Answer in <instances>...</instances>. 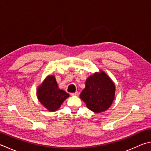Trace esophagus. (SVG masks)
Listing matches in <instances>:
<instances>
[{"label":"esophagus","mask_w":151,"mask_h":151,"mask_svg":"<svg viewBox=\"0 0 151 151\" xmlns=\"http://www.w3.org/2000/svg\"><path fill=\"white\" fill-rule=\"evenodd\" d=\"M70 95L78 96V91H76V92H75V93H70Z\"/></svg>","instance_id":"34e87169"}]
</instances>
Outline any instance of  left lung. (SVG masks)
Wrapping results in <instances>:
<instances>
[{
    "mask_svg": "<svg viewBox=\"0 0 151 151\" xmlns=\"http://www.w3.org/2000/svg\"><path fill=\"white\" fill-rule=\"evenodd\" d=\"M115 86L106 74L101 71L88 77L80 95L87 107L95 113L105 111L114 98Z\"/></svg>",
    "mask_w": 151,
    "mask_h": 151,
    "instance_id": "8db88e82",
    "label": "left lung"
}]
</instances>
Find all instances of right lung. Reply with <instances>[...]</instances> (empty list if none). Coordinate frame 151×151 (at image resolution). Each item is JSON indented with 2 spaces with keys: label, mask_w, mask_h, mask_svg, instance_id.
I'll return each instance as SVG.
<instances>
[{
  "label": "right lung",
  "mask_w": 151,
  "mask_h": 151,
  "mask_svg": "<svg viewBox=\"0 0 151 151\" xmlns=\"http://www.w3.org/2000/svg\"><path fill=\"white\" fill-rule=\"evenodd\" d=\"M37 96L39 101L50 111H55L60 107L69 95L65 91L58 88L54 76H50L38 88Z\"/></svg>",
  "instance_id": "right-lung-1"
}]
</instances>
